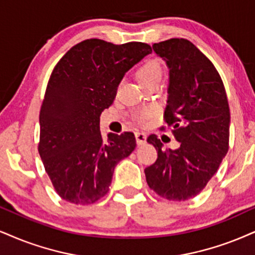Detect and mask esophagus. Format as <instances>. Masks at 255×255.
<instances>
[{
    "mask_svg": "<svg viewBox=\"0 0 255 255\" xmlns=\"http://www.w3.org/2000/svg\"><path fill=\"white\" fill-rule=\"evenodd\" d=\"M136 140L138 145H143V144L146 143V134L143 131H138L136 132Z\"/></svg>",
    "mask_w": 255,
    "mask_h": 255,
    "instance_id": "1",
    "label": "esophagus"
}]
</instances>
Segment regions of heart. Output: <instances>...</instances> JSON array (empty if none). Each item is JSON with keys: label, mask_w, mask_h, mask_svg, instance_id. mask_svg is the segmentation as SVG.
Here are the masks:
<instances>
[{"label": "heart", "mask_w": 255, "mask_h": 255, "mask_svg": "<svg viewBox=\"0 0 255 255\" xmlns=\"http://www.w3.org/2000/svg\"><path fill=\"white\" fill-rule=\"evenodd\" d=\"M162 77V67L156 60H150L144 61L142 65L139 66V68L137 70V79L139 80V83L144 85L150 83V81L155 80H161ZM151 115V110H146L143 112V116H150Z\"/></svg>", "instance_id": "heart-1"}]
</instances>
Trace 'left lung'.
I'll return each instance as SVG.
<instances>
[{
  "label": "left lung",
  "mask_w": 255,
  "mask_h": 255,
  "mask_svg": "<svg viewBox=\"0 0 255 255\" xmlns=\"http://www.w3.org/2000/svg\"><path fill=\"white\" fill-rule=\"evenodd\" d=\"M153 52L169 70L165 122L180 146L163 149L156 134L147 137L158 158L145 168L149 187L170 201L196 196L227 155L231 113L219 72L190 41L153 43Z\"/></svg>",
  "instance_id": "8db88e82"
}]
</instances>
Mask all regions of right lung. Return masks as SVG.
<instances>
[{
	"mask_svg": "<svg viewBox=\"0 0 255 255\" xmlns=\"http://www.w3.org/2000/svg\"><path fill=\"white\" fill-rule=\"evenodd\" d=\"M150 53L146 43L90 39L56 64L40 111L39 153L62 200L84 206L102 199L116 165L136 147L132 132L109 133L104 142L100 115L125 73Z\"/></svg>",
	"mask_w": 255,
	"mask_h": 255,
	"instance_id": "1",
	"label": "right lung"
}]
</instances>
